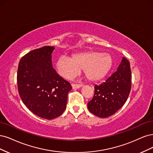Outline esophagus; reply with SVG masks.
<instances>
[{"label":"esophagus","instance_id":"obj_1","mask_svg":"<svg viewBox=\"0 0 153 153\" xmlns=\"http://www.w3.org/2000/svg\"><path fill=\"white\" fill-rule=\"evenodd\" d=\"M82 85H76V84H72V87L73 89H77V88H79L82 87Z\"/></svg>","mask_w":153,"mask_h":153}]
</instances>
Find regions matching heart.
Masks as SVG:
<instances>
[{
    "instance_id": "b5f03b06",
    "label": "heart",
    "mask_w": 153,
    "mask_h": 153,
    "mask_svg": "<svg viewBox=\"0 0 153 153\" xmlns=\"http://www.w3.org/2000/svg\"><path fill=\"white\" fill-rule=\"evenodd\" d=\"M112 65V60L109 54L98 51L74 54L71 58L60 56L55 63L58 74L65 79H71L76 77L82 68L87 79L92 82L104 77Z\"/></svg>"
}]
</instances>
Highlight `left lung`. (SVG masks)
Returning <instances> with one entry per match:
<instances>
[{"mask_svg":"<svg viewBox=\"0 0 153 153\" xmlns=\"http://www.w3.org/2000/svg\"><path fill=\"white\" fill-rule=\"evenodd\" d=\"M131 73L129 61L123 57L117 71L105 82L95 86V93L88 108L100 117L111 116L125 104L131 90Z\"/></svg>","mask_w":153,"mask_h":153,"instance_id":"1","label":"left lung"}]
</instances>
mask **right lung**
<instances>
[{"label": "right lung", "mask_w": 153, "mask_h": 153, "mask_svg": "<svg viewBox=\"0 0 153 153\" xmlns=\"http://www.w3.org/2000/svg\"><path fill=\"white\" fill-rule=\"evenodd\" d=\"M53 46H44L26 54L19 62L17 84L22 102L33 114L47 120L65 110L70 83L54 69Z\"/></svg>", "instance_id": "obj_1"}]
</instances>
